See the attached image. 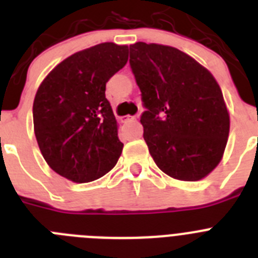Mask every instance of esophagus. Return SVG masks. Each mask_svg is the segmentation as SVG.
<instances>
[{"instance_id":"esophagus-1","label":"esophagus","mask_w":258,"mask_h":258,"mask_svg":"<svg viewBox=\"0 0 258 258\" xmlns=\"http://www.w3.org/2000/svg\"><path fill=\"white\" fill-rule=\"evenodd\" d=\"M132 120H136V116H125V121H132Z\"/></svg>"}]
</instances>
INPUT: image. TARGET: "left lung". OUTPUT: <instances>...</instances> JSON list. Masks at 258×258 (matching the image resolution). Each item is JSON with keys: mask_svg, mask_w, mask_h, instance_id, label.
Wrapping results in <instances>:
<instances>
[{"mask_svg": "<svg viewBox=\"0 0 258 258\" xmlns=\"http://www.w3.org/2000/svg\"><path fill=\"white\" fill-rule=\"evenodd\" d=\"M132 72L141 90L143 138L156 165L181 181H199L218 165L230 116L207 68L172 46L136 42Z\"/></svg>", "mask_w": 258, "mask_h": 258, "instance_id": "left-lung-1", "label": "left lung"}]
</instances>
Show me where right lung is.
I'll list each match as a JSON object with an SVG mask.
<instances>
[{
  "mask_svg": "<svg viewBox=\"0 0 258 258\" xmlns=\"http://www.w3.org/2000/svg\"><path fill=\"white\" fill-rule=\"evenodd\" d=\"M126 45H95L59 63L33 102L40 151L54 172L85 183L112 169L122 151L106 84L127 61Z\"/></svg>",
  "mask_w": 258,
  "mask_h": 258,
  "instance_id": "add662e5",
  "label": "right lung"
}]
</instances>
